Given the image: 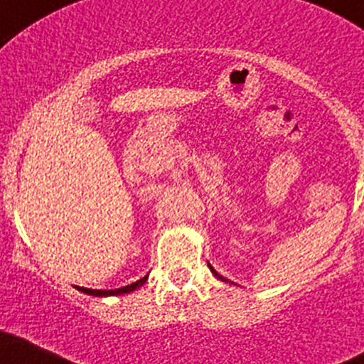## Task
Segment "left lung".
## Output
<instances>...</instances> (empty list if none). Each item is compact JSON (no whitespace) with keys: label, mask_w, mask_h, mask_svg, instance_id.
I'll list each match as a JSON object with an SVG mask.
<instances>
[{"label":"left lung","mask_w":364,"mask_h":364,"mask_svg":"<svg viewBox=\"0 0 364 364\" xmlns=\"http://www.w3.org/2000/svg\"><path fill=\"white\" fill-rule=\"evenodd\" d=\"M209 267H210V271H213V274H214V277H215V278H218V279H221V282H228V279H226L225 277H221V274H219V273H218V271H215L213 266H210V264H209Z\"/></svg>","instance_id":"1"}]
</instances>
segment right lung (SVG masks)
<instances>
[{"label":"right lung","instance_id":"right-lung-1","mask_svg":"<svg viewBox=\"0 0 364 364\" xmlns=\"http://www.w3.org/2000/svg\"><path fill=\"white\" fill-rule=\"evenodd\" d=\"M149 279V274L143 278H139L138 282L131 283V285H126V287H121V289H114V290H95V289H85V287H75V289L79 290V292L82 294H87V295H95V297H110V295H124V294H131L134 292V290L139 289V287L143 285V283Z\"/></svg>","mask_w":364,"mask_h":364}]
</instances>
